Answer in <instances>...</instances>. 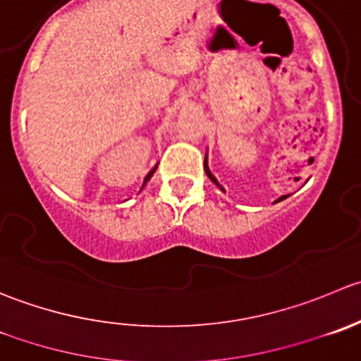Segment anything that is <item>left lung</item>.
<instances>
[{
  "instance_id": "1",
  "label": "left lung",
  "mask_w": 361,
  "mask_h": 361,
  "mask_svg": "<svg viewBox=\"0 0 361 361\" xmlns=\"http://www.w3.org/2000/svg\"><path fill=\"white\" fill-rule=\"evenodd\" d=\"M204 173L206 174H208V178H209V180H212L213 181V183H215L216 185V187H219L220 188V190H222V192H226V190H224V187H222V185H220L219 183V180H216V178L215 176H213V173H212V171H209V167H208V153H206V155H204ZM286 197H288V195H282V197H279L277 199V201H275V202H279V201H284V199Z\"/></svg>"
}]
</instances>
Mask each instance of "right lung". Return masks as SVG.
Returning a JSON list of instances; mask_svg holds the SVG:
<instances>
[{"mask_svg":"<svg viewBox=\"0 0 361 361\" xmlns=\"http://www.w3.org/2000/svg\"><path fill=\"white\" fill-rule=\"evenodd\" d=\"M157 166H159V164H157ZM157 166H155V167H153V169H152V171H149V173H148V174H146V178H145V183H142V187H145V185H146V183H148V181H149V178H152V176H153V173H155V171H157Z\"/></svg>","mask_w":361,"mask_h":361,"instance_id":"add662e5","label":"right lung"}]
</instances>
